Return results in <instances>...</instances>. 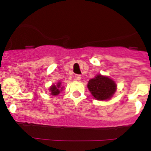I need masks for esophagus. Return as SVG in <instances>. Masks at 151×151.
<instances>
[{
	"mask_svg": "<svg viewBox=\"0 0 151 151\" xmlns=\"http://www.w3.org/2000/svg\"><path fill=\"white\" fill-rule=\"evenodd\" d=\"M75 78L76 80H78V81H79V80L82 79V76H81L80 75H76V76H75Z\"/></svg>",
	"mask_w": 151,
	"mask_h": 151,
	"instance_id": "1",
	"label": "esophagus"
}]
</instances>
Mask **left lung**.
I'll return each mask as SVG.
<instances>
[{
	"label": "left lung",
	"mask_w": 151,
	"mask_h": 151,
	"mask_svg": "<svg viewBox=\"0 0 151 151\" xmlns=\"http://www.w3.org/2000/svg\"><path fill=\"white\" fill-rule=\"evenodd\" d=\"M87 87L92 96L98 101H106L110 99L117 89L116 82L110 77L96 75L94 78H91Z\"/></svg>",
	"instance_id": "1"
}]
</instances>
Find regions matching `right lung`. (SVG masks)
I'll return each mask as SVG.
<instances>
[{
	"label": "right lung",
	"instance_id": "1",
	"mask_svg": "<svg viewBox=\"0 0 151 151\" xmlns=\"http://www.w3.org/2000/svg\"><path fill=\"white\" fill-rule=\"evenodd\" d=\"M63 89V86L62 85V82H57V84L52 85L49 88V91L50 92V94L53 96H57L60 93Z\"/></svg>",
	"mask_w": 151,
	"mask_h": 151
}]
</instances>
